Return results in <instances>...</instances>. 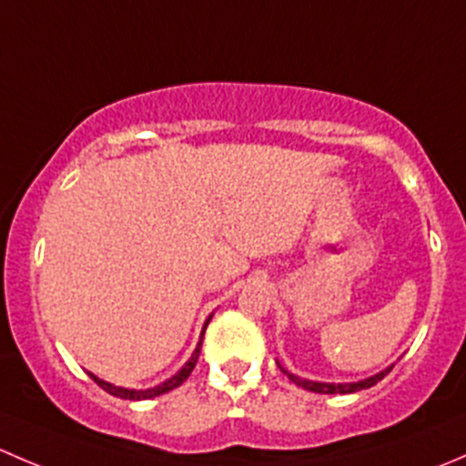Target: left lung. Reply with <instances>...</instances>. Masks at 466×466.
Masks as SVG:
<instances>
[{
	"mask_svg": "<svg viewBox=\"0 0 466 466\" xmlns=\"http://www.w3.org/2000/svg\"><path fill=\"white\" fill-rule=\"evenodd\" d=\"M277 365H279V363H277ZM392 368H394V363L388 365L385 370H380V372L372 374V377L360 379V380H350V383H327V380H309L304 377H298V374L289 372V370L281 368V365H279L281 372H284L286 377L293 380L295 385H299V388H304V390H311V392H320V394H351V392H359V390L372 388V385H377L379 380L383 379L385 374H388Z\"/></svg>",
	"mask_w": 466,
	"mask_h": 466,
	"instance_id": "obj_1",
	"label": "left lung"
}]
</instances>
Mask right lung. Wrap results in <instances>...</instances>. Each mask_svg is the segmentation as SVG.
Segmentation results:
<instances>
[{
  "label": "right lung",
  "mask_w": 466,
  "mask_h": 466,
  "mask_svg": "<svg viewBox=\"0 0 466 466\" xmlns=\"http://www.w3.org/2000/svg\"><path fill=\"white\" fill-rule=\"evenodd\" d=\"M211 316H214V313H211ZM211 316L207 318V322H205V327H203V331H200V340H198V345H196V350H194V354H191V359L187 360L185 365H182L180 370H177L176 374H173L171 379H167L164 380V383H159V385H155V388H146V390H135V388H124V385H115V383H107V380H103V379H98L96 374H92V372H87L89 377H92V380L96 385H101L103 390H106V392H110L112 397H119V399H128V401H144V399H155V397H159V394H164V392H171V390H176L177 385H182L185 383L187 379H189V374L194 372V368H196V363H198V356H200V345H203V336H205V329H207V324H209V320H211Z\"/></svg>",
  "instance_id": "obj_1"
}]
</instances>
